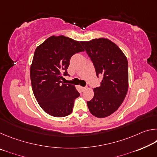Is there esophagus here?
Masks as SVG:
<instances>
[{"label": "esophagus", "mask_w": 157, "mask_h": 157, "mask_svg": "<svg viewBox=\"0 0 157 157\" xmlns=\"http://www.w3.org/2000/svg\"><path fill=\"white\" fill-rule=\"evenodd\" d=\"M81 89H82V91H84V90L86 89V86H84H84H82V87H81Z\"/></svg>", "instance_id": "obj_1"}]
</instances>
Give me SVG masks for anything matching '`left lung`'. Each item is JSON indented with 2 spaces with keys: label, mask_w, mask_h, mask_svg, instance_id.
I'll list each match as a JSON object with an SVG mask.
<instances>
[{
  "label": "left lung",
  "mask_w": 157,
  "mask_h": 157,
  "mask_svg": "<svg viewBox=\"0 0 157 157\" xmlns=\"http://www.w3.org/2000/svg\"><path fill=\"white\" fill-rule=\"evenodd\" d=\"M94 66L100 86L94 89V96L87 101L89 109L98 118H105L118 109L128 90V62L118 46L106 39L81 41Z\"/></svg>",
  "instance_id": "1"
}]
</instances>
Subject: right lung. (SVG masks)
<instances>
[{
	"instance_id": "add662e5",
	"label": "right lung",
	"mask_w": 157,
	"mask_h": 157,
	"mask_svg": "<svg viewBox=\"0 0 157 157\" xmlns=\"http://www.w3.org/2000/svg\"><path fill=\"white\" fill-rule=\"evenodd\" d=\"M83 51L80 42L64 36H50L36 48L30 68L32 87L39 105L50 116L64 117L73 111L80 94L74 85L62 79L70 76L71 57Z\"/></svg>"
}]
</instances>
